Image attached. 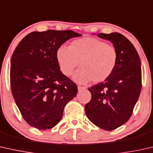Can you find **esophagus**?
Here are the masks:
<instances>
[{
	"label": "esophagus",
	"mask_w": 153,
	"mask_h": 153,
	"mask_svg": "<svg viewBox=\"0 0 153 153\" xmlns=\"http://www.w3.org/2000/svg\"><path fill=\"white\" fill-rule=\"evenodd\" d=\"M86 89V87H82V86H78V90L79 92L81 91V90H85Z\"/></svg>",
	"instance_id": "34e87169"
}]
</instances>
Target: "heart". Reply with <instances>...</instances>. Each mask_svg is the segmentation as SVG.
Wrapping results in <instances>:
<instances>
[{"label": "heart", "mask_w": 153, "mask_h": 153, "mask_svg": "<svg viewBox=\"0 0 153 153\" xmlns=\"http://www.w3.org/2000/svg\"><path fill=\"white\" fill-rule=\"evenodd\" d=\"M118 54L114 46L92 37L73 41L69 46H61L56 51V60L62 73L70 76L76 66H81L72 79L79 83L92 80L100 83L107 79L116 68Z\"/></svg>", "instance_id": "b5f03b06"}]
</instances>
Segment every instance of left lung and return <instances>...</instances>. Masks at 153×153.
<instances>
[{
    "instance_id": "8db88e82",
    "label": "left lung",
    "mask_w": 153,
    "mask_h": 153,
    "mask_svg": "<svg viewBox=\"0 0 153 153\" xmlns=\"http://www.w3.org/2000/svg\"><path fill=\"white\" fill-rule=\"evenodd\" d=\"M97 36L113 44L118 59L112 74L88 89L92 98L85 105V111L94 125L112 130L127 122L138 100L141 90V61L134 45L120 33Z\"/></svg>"
}]
</instances>
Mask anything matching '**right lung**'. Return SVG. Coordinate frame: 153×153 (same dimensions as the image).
<instances>
[{
	"instance_id": "1",
	"label": "right lung",
	"mask_w": 153,
	"mask_h": 153,
	"mask_svg": "<svg viewBox=\"0 0 153 153\" xmlns=\"http://www.w3.org/2000/svg\"><path fill=\"white\" fill-rule=\"evenodd\" d=\"M81 36L71 30L33 32L13 53L11 89L22 116L32 127H54L66 104L76 96V84L60 70L56 51L68 40Z\"/></svg>"
}]
</instances>
